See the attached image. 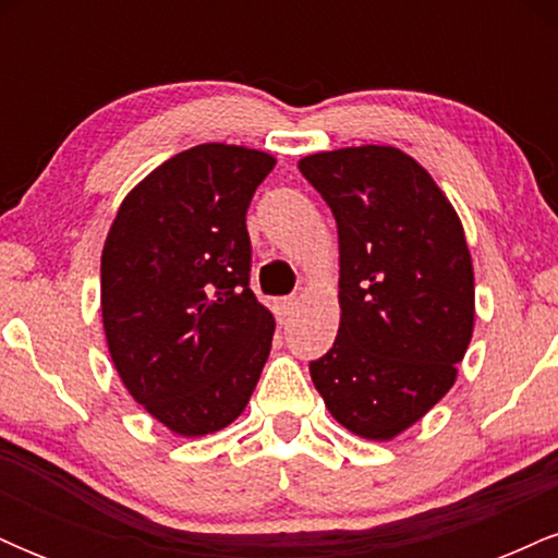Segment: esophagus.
I'll list each match as a JSON object with an SVG mask.
<instances>
[{"label": "esophagus", "mask_w": 558, "mask_h": 558, "mask_svg": "<svg viewBox=\"0 0 558 558\" xmlns=\"http://www.w3.org/2000/svg\"><path fill=\"white\" fill-rule=\"evenodd\" d=\"M293 306H296V299H293V296H283V299L275 301V312H278L280 323L293 315Z\"/></svg>", "instance_id": "esophagus-1"}]
</instances>
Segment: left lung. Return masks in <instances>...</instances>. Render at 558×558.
Here are the masks:
<instances>
[{"mask_svg": "<svg viewBox=\"0 0 558 558\" xmlns=\"http://www.w3.org/2000/svg\"><path fill=\"white\" fill-rule=\"evenodd\" d=\"M325 198L341 248V325L310 362L330 414L388 440L457 380L475 323L462 222L425 168L393 146L319 151L299 162Z\"/></svg>", "mask_w": 558, "mask_h": 558, "instance_id": "obj_1", "label": "left lung"}]
</instances>
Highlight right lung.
<instances>
[{
    "mask_svg": "<svg viewBox=\"0 0 558 558\" xmlns=\"http://www.w3.org/2000/svg\"><path fill=\"white\" fill-rule=\"evenodd\" d=\"M275 159L202 144L144 178L101 252V317L125 388L181 435H207L248 403L272 345L252 280L246 209Z\"/></svg>",
    "mask_w": 558,
    "mask_h": 558,
    "instance_id": "1",
    "label": "right lung"
}]
</instances>
